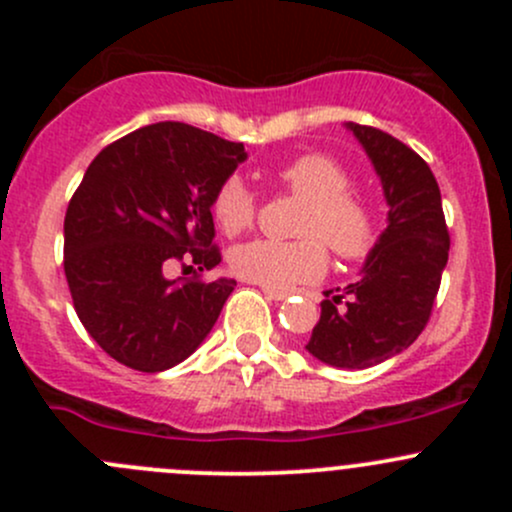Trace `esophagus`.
I'll return each mask as SVG.
<instances>
[{
  "label": "esophagus",
  "mask_w": 512,
  "mask_h": 512,
  "mask_svg": "<svg viewBox=\"0 0 512 512\" xmlns=\"http://www.w3.org/2000/svg\"><path fill=\"white\" fill-rule=\"evenodd\" d=\"M262 292H265V297H267V299H275V302H282V299L287 297V292H280V289L262 287Z\"/></svg>",
  "instance_id": "1"
}]
</instances>
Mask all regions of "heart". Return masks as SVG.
<instances>
[{"label": "heart", "instance_id": "b5f03b06", "mask_svg": "<svg viewBox=\"0 0 512 512\" xmlns=\"http://www.w3.org/2000/svg\"><path fill=\"white\" fill-rule=\"evenodd\" d=\"M289 193L304 198L297 235L302 240H250L232 247L230 267L242 280L270 289H292L327 272L329 250L342 260H361L379 237L376 213L359 190L349 188V170L327 153H302L275 173ZM215 223L225 235L247 230L257 218V198L245 180L227 175L213 195Z\"/></svg>", "mask_w": 512, "mask_h": 512}]
</instances>
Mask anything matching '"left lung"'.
Masks as SVG:
<instances>
[{
    "instance_id": "8db88e82",
    "label": "left lung",
    "mask_w": 512,
    "mask_h": 512,
    "mask_svg": "<svg viewBox=\"0 0 512 512\" xmlns=\"http://www.w3.org/2000/svg\"><path fill=\"white\" fill-rule=\"evenodd\" d=\"M389 203V225L347 289H329L309 354L339 369H366L401 354L431 319L448 262L441 190L428 163L374 126L352 123Z\"/></svg>"
}]
</instances>
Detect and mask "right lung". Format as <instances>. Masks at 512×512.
<instances>
[{
	"label": "right lung",
	"mask_w": 512,
	"mask_h": 512,
	"mask_svg": "<svg viewBox=\"0 0 512 512\" xmlns=\"http://www.w3.org/2000/svg\"><path fill=\"white\" fill-rule=\"evenodd\" d=\"M245 160L242 143L178 121L143 126L91 160L64 218L74 309L118 364L156 374L188 359L218 322L235 280H203L215 245V188ZM170 261L201 270L165 281Z\"/></svg>",
	"instance_id": "obj_1"
}]
</instances>
